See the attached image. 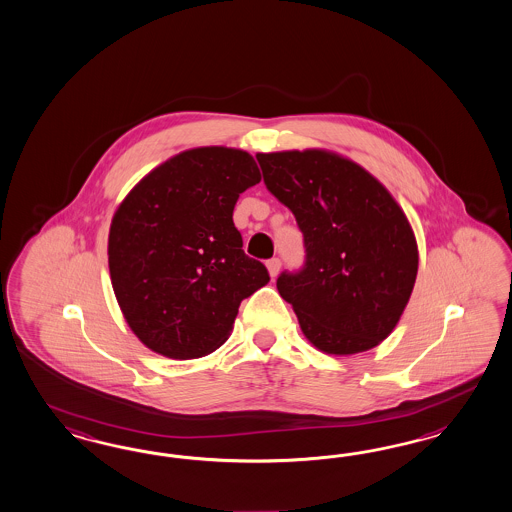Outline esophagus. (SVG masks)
I'll use <instances>...</instances> for the list:
<instances>
[{
  "instance_id": "esophagus-1",
  "label": "esophagus",
  "mask_w": 512,
  "mask_h": 512,
  "mask_svg": "<svg viewBox=\"0 0 512 512\" xmlns=\"http://www.w3.org/2000/svg\"><path fill=\"white\" fill-rule=\"evenodd\" d=\"M266 268H268V274H270V278H276L279 274V268H281V261L279 259H270L268 263H266Z\"/></svg>"
}]
</instances>
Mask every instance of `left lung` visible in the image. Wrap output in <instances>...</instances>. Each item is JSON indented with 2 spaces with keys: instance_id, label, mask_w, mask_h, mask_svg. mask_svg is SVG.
<instances>
[{
  "instance_id": "8db88e82",
  "label": "left lung",
  "mask_w": 512,
  "mask_h": 512,
  "mask_svg": "<svg viewBox=\"0 0 512 512\" xmlns=\"http://www.w3.org/2000/svg\"><path fill=\"white\" fill-rule=\"evenodd\" d=\"M268 191L296 217L306 264L278 291L326 355L377 347L413 293L419 248L400 204L355 161L328 150L257 154Z\"/></svg>"
}]
</instances>
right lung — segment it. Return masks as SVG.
I'll return each instance as SVG.
<instances>
[{
	"mask_svg": "<svg viewBox=\"0 0 512 512\" xmlns=\"http://www.w3.org/2000/svg\"><path fill=\"white\" fill-rule=\"evenodd\" d=\"M259 182L248 152L202 146L148 172L114 212L112 289L133 334L157 355L214 353L240 302L270 281L233 221L240 193Z\"/></svg>",
	"mask_w": 512,
	"mask_h": 512,
	"instance_id": "add662e5",
	"label": "right lung"
}]
</instances>
